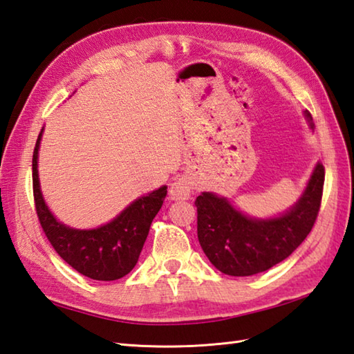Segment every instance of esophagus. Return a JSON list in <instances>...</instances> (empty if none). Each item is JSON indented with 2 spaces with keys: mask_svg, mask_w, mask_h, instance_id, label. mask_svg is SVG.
<instances>
[{
  "mask_svg": "<svg viewBox=\"0 0 354 354\" xmlns=\"http://www.w3.org/2000/svg\"><path fill=\"white\" fill-rule=\"evenodd\" d=\"M192 194V185L187 179L181 178L171 184L170 196L171 199H189Z\"/></svg>",
  "mask_w": 354,
  "mask_h": 354,
  "instance_id": "34e87169",
  "label": "esophagus"
}]
</instances>
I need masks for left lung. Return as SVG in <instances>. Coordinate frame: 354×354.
<instances>
[{"instance_id":"obj_1","label":"left lung","mask_w":354,"mask_h":354,"mask_svg":"<svg viewBox=\"0 0 354 354\" xmlns=\"http://www.w3.org/2000/svg\"><path fill=\"white\" fill-rule=\"evenodd\" d=\"M306 117L313 127L309 112ZM324 175V165L318 162L297 204L274 219L248 217L227 198L202 193L194 205L198 208V239L208 260L227 275L250 277L288 259L304 242L317 221Z\"/></svg>"}]
</instances>
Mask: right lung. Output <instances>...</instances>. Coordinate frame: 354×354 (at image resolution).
<instances>
[{
	"label": "right lung",
	"mask_w": 354,
	"mask_h": 354,
	"mask_svg": "<svg viewBox=\"0 0 354 354\" xmlns=\"http://www.w3.org/2000/svg\"><path fill=\"white\" fill-rule=\"evenodd\" d=\"M33 152V196L36 214L55 251L77 272L99 281H112L129 274L137 265L150 223L160 212L167 187L141 196L124 208L114 221L94 230H74L57 222L45 205L37 176V150Z\"/></svg>",
	"instance_id": "1"
}]
</instances>
